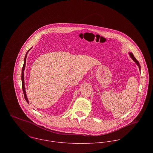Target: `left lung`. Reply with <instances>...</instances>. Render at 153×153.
<instances>
[{"mask_svg":"<svg viewBox=\"0 0 153 153\" xmlns=\"http://www.w3.org/2000/svg\"><path fill=\"white\" fill-rule=\"evenodd\" d=\"M129 53V55H130V57L131 58V59L135 62V64L137 65V66H138V68H139V69H140V71L141 70V66H140V65L139 64V62H138V61L135 59V58L134 56V55H133V53H132V52H129L128 53Z\"/></svg>","mask_w":153,"mask_h":153,"instance_id":"left-lung-1","label":"left lung"}]
</instances>
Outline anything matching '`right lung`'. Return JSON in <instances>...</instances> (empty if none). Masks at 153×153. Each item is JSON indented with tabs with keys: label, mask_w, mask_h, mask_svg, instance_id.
<instances>
[{
	"label": "right lung",
	"mask_w": 153,
	"mask_h": 153,
	"mask_svg": "<svg viewBox=\"0 0 153 153\" xmlns=\"http://www.w3.org/2000/svg\"><path fill=\"white\" fill-rule=\"evenodd\" d=\"M32 49V48L30 49H29L26 55H25V59H24V63H23V65L22 67V89H23V94H24V97H25V98L26 101V102L27 103H29V101L27 100V96H26V91H25V81H24V70H25V65H26V56H27V53L28 52Z\"/></svg>",
	"instance_id": "right-lung-1"
}]
</instances>
